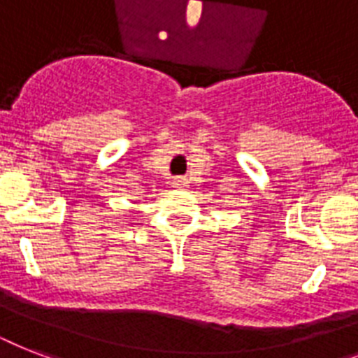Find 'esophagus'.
<instances>
[{"label": "esophagus", "mask_w": 358, "mask_h": 358, "mask_svg": "<svg viewBox=\"0 0 358 358\" xmlns=\"http://www.w3.org/2000/svg\"><path fill=\"white\" fill-rule=\"evenodd\" d=\"M187 178H184V176H178V178L173 180V187H176V189H185L187 187Z\"/></svg>", "instance_id": "34e87169"}]
</instances>
